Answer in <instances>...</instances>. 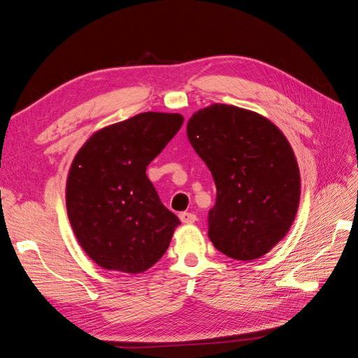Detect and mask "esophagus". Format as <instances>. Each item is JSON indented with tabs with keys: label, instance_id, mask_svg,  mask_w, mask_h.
<instances>
[{
	"label": "esophagus",
	"instance_id": "34e87169",
	"mask_svg": "<svg viewBox=\"0 0 358 358\" xmlns=\"http://www.w3.org/2000/svg\"><path fill=\"white\" fill-rule=\"evenodd\" d=\"M179 218L183 224H194L197 221V216L194 213H189V212H182L179 213Z\"/></svg>",
	"mask_w": 358,
	"mask_h": 358
}]
</instances>
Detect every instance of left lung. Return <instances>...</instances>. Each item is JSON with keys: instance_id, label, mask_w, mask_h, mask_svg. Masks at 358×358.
I'll return each instance as SVG.
<instances>
[{"instance_id": "1", "label": "left lung", "mask_w": 358, "mask_h": 358, "mask_svg": "<svg viewBox=\"0 0 358 358\" xmlns=\"http://www.w3.org/2000/svg\"><path fill=\"white\" fill-rule=\"evenodd\" d=\"M187 136L215 180L210 242L241 262L266 255L289 231L300 203L288 138L266 116L220 103L194 113Z\"/></svg>"}]
</instances>
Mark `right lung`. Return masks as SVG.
<instances>
[{"label":"right lung","mask_w":358,"mask_h":358,"mask_svg":"<svg viewBox=\"0 0 358 358\" xmlns=\"http://www.w3.org/2000/svg\"><path fill=\"white\" fill-rule=\"evenodd\" d=\"M182 122L180 113H138L100 128L78 150L67 176V215L95 264L137 275L167 251L180 221L161 203L146 167Z\"/></svg>","instance_id":"add662e5"}]
</instances>
